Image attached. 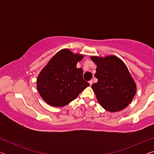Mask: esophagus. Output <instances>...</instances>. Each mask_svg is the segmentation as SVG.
Wrapping results in <instances>:
<instances>
[{"mask_svg":"<svg viewBox=\"0 0 154 154\" xmlns=\"http://www.w3.org/2000/svg\"><path fill=\"white\" fill-rule=\"evenodd\" d=\"M92 83H93V82H92V80H91V81H89V83H90V85H92Z\"/></svg>","mask_w":154,"mask_h":154,"instance_id":"obj_1","label":"esophagus"}]
</instances>
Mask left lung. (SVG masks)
<instances>
[{
    "label": "left lung",
    "instance_id": "left-lung-1",
    "mask_svg": "<svg viewBox=\"0 0 154 154\" xmlns=\"http://www.w3.org/2000/svg\"><path fill=\"white\" fill-rule=\"evenodd\" d=\"M97 65L94 74L97 83L92 85L98 102L110 112L123 110L130 104L137 91L128 67L123 61L114 55L100 57H90Z\"/></svg>",
    "mask_w": 154,
    "mask_h": 154
}]
</instances>
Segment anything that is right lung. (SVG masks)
<instances>
[{"label": "right lung", "mask_w": 154, "mask_h": 154, "mask_svg": "<svg viewBox=\"0 0 154 154\" xmlns=\"http://www.w3.org/2000/svg\"><path fill=\"white\" fill-rule=\"evenodd\" d=\"M83 58V54L63 49L57 52L42 69L37 79V89L46 103L62 107L90 85L83 79V69L76 67L78 62Z\"/></svg>", "instance_id": "right-lung-1"}]
</instances>
